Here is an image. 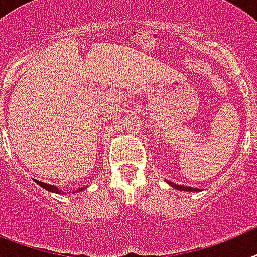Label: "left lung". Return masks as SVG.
<instances>
[{
  "instance_id": "1",
  "label": "left lung",
  "mask_w": 257,
  "mask_h": 257,
  "mask_svg": "<svg viewBox=\"0 0 257 257\" xmlns=\"http://www.w3.org/2000/svg\"><path fill=\"white\" fill-rule=\"evenodd\" d=\"M169 185L172 186V188L177 189V190H186V192H196L197 189L194 188H189V186H182V185H177V184H173V182H170V181H168Z\"/></svg>"
}]
</instances>
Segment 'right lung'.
<instances>
[{
    "label": "right lung",
    "instance_id": "add662e5",
    "mask_svg": "<svg viewBox=\"0 0 257 257\" xmlns=\"http://www.w3.org/2000/svg\"><path fill=\"white\" fill-rule=\"evenodd\" d=\"M36 182L41 186V188L47 189L48 192H52V193H59V194H61V190H59V188H56L55 185H49V184H45V182H40V181L36 180ZM84 188H80L77 192H80V190H83Z\"/></svg>",
    "mask_w": 257,
    "mask_h": 257
}]
</instances>
